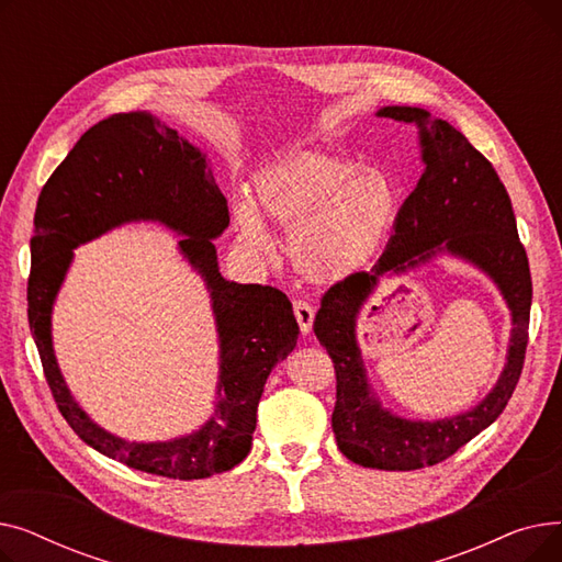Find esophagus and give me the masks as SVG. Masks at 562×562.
Here are the masks:
<instances>
[{
    "instance_id": "34e87169",
    "label": "esophagus",
    "mask_w": 562,
    "mask_h": 562,
    "mask_svg": "<svg viewBox=\"0 0 562 562\" xmlns=\"http://www.w3.org/2000/svg\"><path fill=\"white\" fill-rule=\"evenodd\" d=\"M293 316L299 321V328L303 335H307L312 330L314 323V307L307 301H293Z\"/></svg>"
}]
</instances>
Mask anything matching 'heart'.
<instances>
[{
    "label": "heart",
    "mask_w": 562,
    "mask_h": 562,
    "mask_svg": "<svg viewBox=\"0 0 562 562\" xmlns=\"http://www.w3.org/2000/svg\"><path fill=\"white\" fill-rule=\"evenodd\" d=\"M394 212L385 175L330 153L293 150L255 175L252 202H236L234 221L259 250L271 248L259 213L289 229L293 269L310 282L330 284L364 269L385 241Z\"/></svg>",
    "instance_id": "1"
}]
</instances>
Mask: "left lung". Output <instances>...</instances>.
Returning a JSON list of instances; mask_svg holds the SVG:
<instances>
[{"label": "left lung", "mask_w": 562, "mask_h": 562, "mask_svg": "<svg viewBox=\"0 0 562 562\" xmlns=\"http://www.w3.org/2000/svg\"><path fill=\"white\" fill-rule=\"evenodd\" d=\"M378 115L419 127L426 168L398 210L394 236L373 271L352 273L321 299L314 335L335 364L333 430L339 451L362 467L412 471L453 456L508 405L524 369L533 284L508 191L492 164L462 132L426 109L382 106ZM437 251L474 262L495 280L509 303L514 333L507 367L476 408L437 423H412L392 416L374 398L355 339V321L382 274L416 268Z\"/></svg>", "instance_id": "8db88e82"}]
</instances>
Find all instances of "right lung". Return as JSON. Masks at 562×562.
<instances>
[{
    "instance_id": "obj_1",
    "label": "right lung",
    "mask_w": 562,
    "mask_h": 562,
    "mask_svg": "<svg viewBox=\"0 0 562 562\" xmlns=\"http://www.w3.org/2000/svg\"><path fill=\"white\" fill-rule=\"evenodd\" d=\"M134 220H157L186 234L181 251L211 289L222 341L215 415L200 431L170 442H127L100 429L71 398L50 348V307L71 250ZM34 225L29 328L70 428L102 456L155 476L193 481L239 464L252 447L266 378L296 346L299 323L280 289L221 276L212 239L229 225V212L206 157L153 113L109 115L52 172Z\"/></svg>"
}]
</instances>
